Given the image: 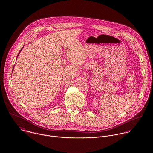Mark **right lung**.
I'll return each instance as SVG.
<instances>
[{"label":"right lung","mask_w":153,"mask_h":153,"mask_svg":"<svg viewBox=\"0 0 153 153\" xmlns=\"http://www.w3.org/2000/svg\"><path fill=\"white\" fill-rule=\"evenodd\" d=\"M24 46H23V47H22V48H21V50H20V51H19V53H18V55H17V57H18V55H19V53H20V52H21V50H22V48H24ZM13 69H14V68H13Z\"/></svg>","instance_id":"add662e5"}]
</instances>
